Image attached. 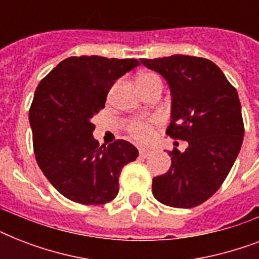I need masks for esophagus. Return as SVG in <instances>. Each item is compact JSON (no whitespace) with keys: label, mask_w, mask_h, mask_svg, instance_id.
I'll return each mask as SVG.
<instances>
[{"label":"esophagus","mask_w":259,"mask_h":259,"mask_svg":"<svg viewBox=\"0 0 259 259\" xmlns=\"http://www.w3.org/2000/svg\"><path fill=\"white\" fill-rule=\"evenodd\" d=\"M150 154H152V150L150 149H140V156L144 158L149 157Z\"/></svg>","instance_id":"obj_1"}]
</instances>
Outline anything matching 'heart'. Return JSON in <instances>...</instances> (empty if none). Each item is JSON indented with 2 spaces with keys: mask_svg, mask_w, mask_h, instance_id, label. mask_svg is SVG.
Segmentation results:
<instances>
[{
  "mask_svg": "<svg viewBox=\"0 0 259 259\" xmlns=\"http://www.w3.org/2000/svg\"><path fill=\"white\" fill-rule=\"evenodd\" d=\"M160 80L157 75L153 72H144L138 76L137 84L140 87L148 86L150 83L157 82ZM160 123L157 118H150V119H136V121L130 122L127 126V133L134 141L140 142V144H145L152 138L154 132V127Z\"/></svg>",
  "mask_w": 259,
  "mask_h": 259,
  "instance_id": "b5f03b06",
  "label": "heart"
}]
</instances>
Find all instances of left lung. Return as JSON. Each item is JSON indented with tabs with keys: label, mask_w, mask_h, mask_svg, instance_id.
<instances>
[{
	"label": "left lung",
	"mask_w": 259,
	"mask_h": 259,
	"mask_svg": "<svg viewBox=\"0 0 259 259\" xmlns=\"http://www.w3.org/2000/svg\"><path fill=\"white\" fill-rule=\"evenodd\" d=\"M168 80L172 121L166 134L188 142L169 152L170 168L153 179L152 192L160 203L192 208L221 188L241 150L245 126L235 87L208 59L172 55L141 59Z\"/></svg>",
	"instance_id": "8db88e82"
}]
</instances>
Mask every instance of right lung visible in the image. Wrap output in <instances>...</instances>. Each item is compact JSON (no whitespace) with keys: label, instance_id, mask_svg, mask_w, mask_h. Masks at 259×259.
Masks as SVG:
<instances>
[{"label":"right lung","instance_id":"add662e5","mask_svg":"<svg viewBox=\"0 0 259 259\" xmlns=\"http://www.w3.org/2000/svg\"><path fill=\"white\" fill-rule=\"evenodd\" d=\"M138 64L137 59L71 56L34 91L29 122L36 161L51 184L75 203L113 200L122 168L137 158L138 150L125 140L99 146L91 121L105 109L115 80Z\"/></svg>","mask_w":259,"mask_h":259}]
</instances>
